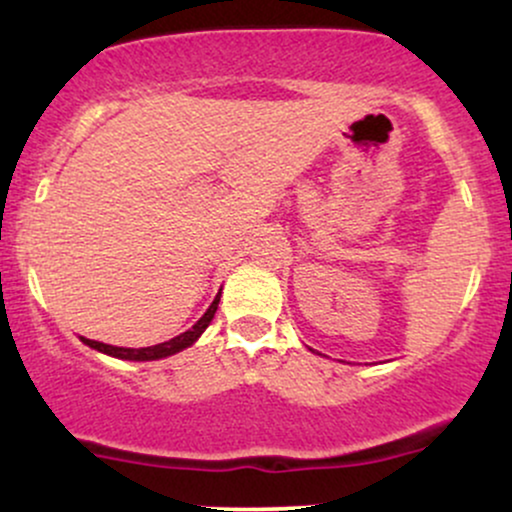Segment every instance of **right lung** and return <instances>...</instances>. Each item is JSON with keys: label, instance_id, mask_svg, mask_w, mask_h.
Returning a JSON list of instances; mask_svg holds the SVG:
<instances>
[{"label": "right lung", "instance_id": "right-lung-1", "mask_svg": "<svg viewBox=\"0 0 512 512\" xmlns=\"http://www.w3.org/2000/svg\"><path fill=\"white\" fill-rule=\"evenodd\" d=\"M219 298H221V293L214 298V303L209 305L207 313L199 317L197 325H192L190 330L178 334V337H173L170 342H163V344H156V346H146V349H122V346H110V344H103V342H93V339H84V337H81V339H84V344L91 346V349L103 351V354L115 356V358H125V361H156V358L173 356V354H178V351L187 349L190 344H195L199 334L207 330L211 317H214L216 308H219Z\"/></svg>", "mask_w": 512, "mask_h": 512}]
</instances>
